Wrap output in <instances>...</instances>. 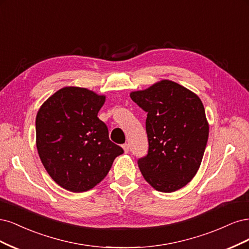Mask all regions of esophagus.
Masks as SVG:
<instances>
[{"label":"esophagus","mask_w":249,"mask_h":249,"mask_svg":"<svg viewBox=\"0 0 249 249\" xmlns=\"http://www.w3.org/2000/svg\"><path fill=\"white\" fill-rule=\"evenodd\" d=\"M122 148H123L125 153H128V152H129V145H128V143H124V145L122 146Z\"/></svg>","instance_id":"34e87169"}]
</instances>
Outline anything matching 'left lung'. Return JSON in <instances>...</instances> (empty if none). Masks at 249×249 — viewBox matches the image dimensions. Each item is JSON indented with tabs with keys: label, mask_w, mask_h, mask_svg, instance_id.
Returning a JSON list of instances; mask_svg holds the SVG:
<instances>
[{
	"label": "left lung",
	"mask_w": 249,
	"mask_h": 249,
	"mask_svg": "<svg viewBox=\"0 0 249 249\" xmlns=\"http://www.w3.org/2000/svg\"><path fill=\"white\" fill-rule=\"evenodd\" d=\"M130 97L147 113L149 150L138 160L143 178L161 192L184 187L198 171L209 136L202 100L168 79Z\"/></svg>",
	"instance_id": "obj_1"
}]
</instances>
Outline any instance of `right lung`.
<instances>
[{
  "mask_svg": "<svg viewBox=\"0 0 249 249\" xmlns=\"http://www.w3.org/2000/svg\"><path fill=\"white\" fill-rule=\"evenodd\" d=\"M106 96L79 87L53 94L36 116L38 154L52 179L72 192L100 183L123 149L110 142L97 117Z\"/></svg>",
  "mask_w": 249,
  "mask_h": 249,
  "instance_id": "obj_1",
  "label": "right lung"
}]
</instances>
